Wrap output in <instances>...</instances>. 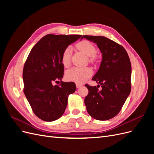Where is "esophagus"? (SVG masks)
<instances>
[{
  "label": "esophagus",
  "mask_w": 154,
  "mask_h": 154,
  "mask_svg": "<svg viewBox=\"0 0 154 154\" xmlns=\"http://www.w3.org/2000/svg\"><path fill=\"white\" fill-rule=\"evenodd\" d=\"M82 85H83L82 84H80V83H76V87H77L78 88L81 87Z\"/></svg>",
  "instance_id": "obj_1"
}]
</instances>
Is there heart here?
Masks as SVG:
<instances>
[{
	"label": "heart",
	"instance_id": "b5f03b06",
	"mask_svg": "<svg viewBox=\"0 0 154 154\" xmlns=\"http://www.w3.org/2000/svg\"><path fill=\"white\" fill-rule=\"evenodd\" d=\"M76 48L89 57L91 62H94L96 60V48L94 44L87 40L79 42L76 45ZM71 48L70 47L65 49L61 56V62L63 66L67 67L71 63ZM92 74V69L88 67L79 68L73 67L66 72V78L68 81L82 83L90 78Z\"/></svg>",
	"mask_w": 154,
	"mask_h": 154
}]
</instances>
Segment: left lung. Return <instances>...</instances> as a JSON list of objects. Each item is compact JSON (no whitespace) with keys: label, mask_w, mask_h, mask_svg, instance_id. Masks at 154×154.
<instances>
[{"label":"left lung","mask_w":154,"mask_h":154,"mask_svg":"<svg viewBox=\"0 0 154 154\" xmlns=\"http://www.w3.org/2000/svg\"><path fill=\"white\" fill-rule=\"evenodd\" d=\"M83 38L96 43L102 53L100 67L92 79L99 85H85L88 94L85 97V105L93 118L108 120L119 112L130 94L131 63L125 48L113 40L101 36L83 35Z\"/></svg>","instance_id":"1"}]
</instances>
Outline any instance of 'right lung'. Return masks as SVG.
<instances>
[{"mask_svg":"<svg viewBox=\"0 0 154 154\" xmlns=\"http://www.w3.org/2000/svg\"><path fill=\"white\" fill-rule=\"evenodd\" d=\"M82 35L44 36L31 50L23 69L24 92L34 114L45 122H53L63 114L68 96L76 91L73 82H63L61 56L69 45ZM60 81V85L52 83Z\"/></svg>","mask_w":154,"mask_h":154,"instance_id":"add662e5","label":"right lung"}]
</instances>
